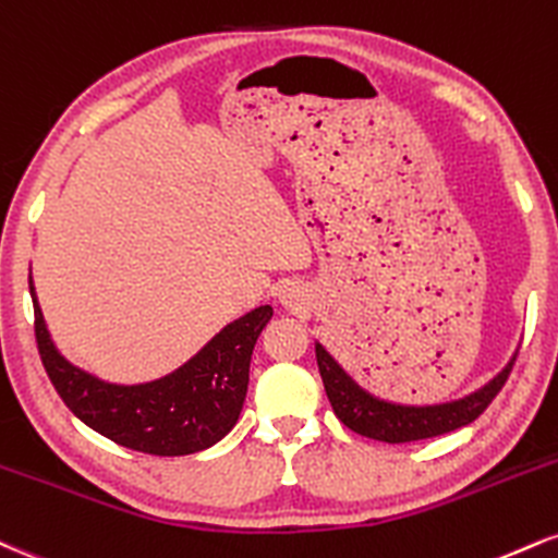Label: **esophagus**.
I'll return each instance as SVG.
<instances>
[{"label": "esophagus", "mask_w": 558, "mask_h": 558, "mask_svg": "<svg viewBox=\"0 0 558 558\" xmlns=\"http://www.w3.org/2000/svg\"><path fill=\"white\" fill-rule=\"evenodd\" d=\"M280 301H283V304L286 306H299V301H304V299H301V291H299V288L296 286H291V288H286V291L283 293H280Z\"/></svg>", "instance_id": "1"}]
</instances>
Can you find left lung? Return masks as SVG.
Returning <instances> with one entry per match:
<instances>
[{
  "label": "left lung",
  "mask_w": 558,
  "mask_h": 558,
  "mask_svg": "<svg viewBox=\"0 0 558 558\" xmlns=\"http://www.w3.org/2000/svg\"><path fill=\"white\" fill-rule=\"evenodd\" d=\"M314 348H317L319 374L335 415L351 432L368 436V439L387 441V445L432 439V436L449 434L454 428L473 424L486 411L488 402L499 395V389L505 387L517 359L512 355L509 364L494 379H488L486 385L465 395V398L434 402V405H402V402L381 400L361 387L322 343H314Z\"/></svg>",
  "instance_id": "left-lung-1"
}]
</instances>
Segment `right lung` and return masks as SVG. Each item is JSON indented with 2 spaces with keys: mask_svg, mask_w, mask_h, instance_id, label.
Returning <instances> with one entry per match:
<instances>
[{
  "mask_svg": "<svg viewBox=\"0 0 558 558\" xmlns=\"http://www.w3.org/2000/svg\"><path fill=\"white\" fill-rule=\"evenodd\" d=\"M31 283L36 343L44 368L64 405L117 445L158 458L203 452L236 426L250 387V361L272 306H257L226 325L203 351L166 377L113 385L70 364L53 345L36 288Z\"/></svg>",
  "mask_w": 558,
  "mask_h": 558,
  "instance_id": "right-lung-1",
  "label": "right lung"
}]
</instances>
